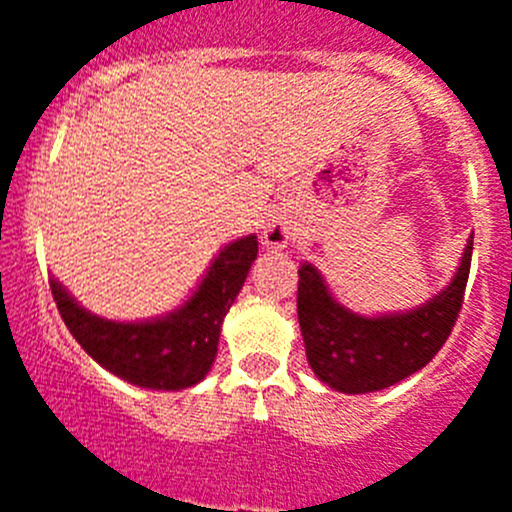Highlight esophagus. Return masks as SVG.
<instances>
[{"instance_id":"esophagus-1","label":"esophagus","mask_w":512,"mask_h":512,"mask_svg":"<svg viewBox=\"0 0 512 512\" xmlns=\"http://www.w3.org/2000/svg\"><path fill=\"white\" fill-rule=\"evenodd\" d=\"M262 237H265L267 247H285L289 237H292V227H289L285 220L272 218L267 220L265 230H262Z\"/></svg>"}]
</instances>
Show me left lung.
<instances>
[{
  "mask_svg": "<svg viewBox=\"0 0 512 512\" xmlns=\"http://www.w3.org/2000/svg\"><path fill=\"white\" fill-rule=\"evenodd\" d=\"M473 237L451 285L421 307L361 317L329 294L314 265L299 267L297 314L314 374L342 394H369L399 384L428 364L451 337L471 272Z\"/></svg>",
  "mask_w": 512,
  "mask_h": 512,
  "instance_id": "8db88e82",
  "label": "left lung"
}]
</instances>
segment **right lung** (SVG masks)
I'll return each mask as SVG.
<instances>
[{"label": "right lung", "instance_id": "obj_1", "mask_svg": "<svg viewBox=\"0 0 512 512\" xmlns=\"http://www.w3.org/2000/svg\"><path fill=\"white\" fill-rule=\"evenodd\" d=\"M257 257V237L247 235L220 250L185 304L148 322H111L79 307L49 280L61 319L103 369L141 389L180 391L205 379L218 354L220 327Z\"/></svg>", "mask_w": 512, "mask_h": 512}]
</instances>
